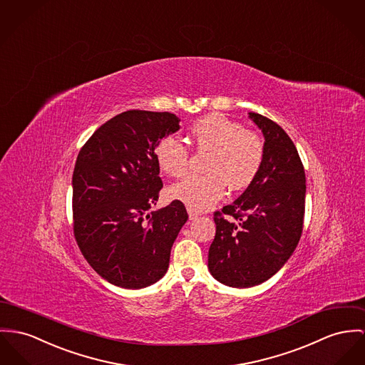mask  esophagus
<instances>
[{
	"instance_id": "esophagus-1",
	"label": "esophagus",
	"mask_w": 365,
	"mask_h": 365,
	"mask_svg": "<svg viewBox=\"0 0 365 365\" xmlns=\"http://www.w3.org/2000/svg\"><path fill=\"white\" fill-rule=\"evenodd\" d=\"M187 212H189V218L190 220H196L197 217H198V212L195 211V210H192V208H189V207H187Z\"/></svg>"
}]
</instances>
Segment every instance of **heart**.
Returning a JSON list of instances; mask_svg holds the SVG:
<instances>
[{
	"instance_id": "heart-1",
	"label": "heart",
	"mask_w": 365,
	"mask_h": 365,
	"mask_svg": "<svg viewBox=\"0 0 365 365\" xmlns=\"http://www.w3.org/2000/svg\"><path fill=\"white\" fill-rule=\"evenodd\" d=\"M190 136L200 153H208L204 175H192L169 189V196L195 211L212 207L226 186L232 192L249 187L258 176L265 155L261 138L222 113H210L190 125ZM160 169L173 178L183 176L190 164V151L182 141L165 138L155 145Z\"/></svg>"
}]
</instances>
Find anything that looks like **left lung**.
Segmentation results:
<instances>
[{
  "mask_svg": "<svg viewBox=\"0 0 365 365\" xmlns=\"http://www.w3.org/2000/svg\"><path fill=\"white\" fill-rule=\"evenodd\" d=\"M250 119L265 138L264 163L246 192L214 212L208 252L211 275L232 287H252L281 269L302 237L306 210V173L294 143L267 116L250 113Z\"/></svg>",
  "mask_w": 365,
  "mask_h": 365,
  "instance_id": "8db88e82",
  "label": "left lung"
}]
</instances>
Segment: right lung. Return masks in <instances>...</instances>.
Segmentation results:
<instances>
[{"label":"right lung","mask_w":365,"mask_h":365,"mask_svg":"<svg viewBox=\"0 0 365 365\" xmlns=\"http://www.w3.org/2000/svg\"><path fill=\"white\" fill-rule=\"evenodd\" d=\"M176 130L175 113L130 110L101 125L79 151L73 235L91 268L115 286L141 289L160 281L189 218L179 200L148 212L163 189L155 145Z\"/></svg>","instance_id":"obj_1"}]
</instances>
